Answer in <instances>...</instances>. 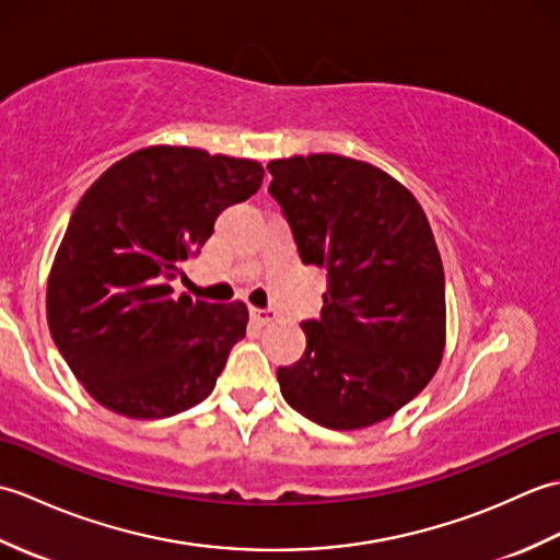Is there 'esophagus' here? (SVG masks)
<instances>
[{"label": "esophagus", "mask_w": 560, "mask_h": 560, "mask_svg": "<svg viewBox=\"0 0 560 560\" xmlns=\"http://www.w3.org/2000/svg\"><path fill=\"white\" fill-rule=\"evenodd\" d=\"M249 317H253L257 325H269L277 319V311H271V307H249Z\"/></svg>", "instance_id": "obj_1"}]
</instances>
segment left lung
<instances>
[{"label": "left lung", "mask_w": 560, "mask_h": 560, "mask_svg": "<svg viewBox=\"0 0 560 560\" xmlns=\"http://www.w3.org/2000/svg\"><path fill=\"white\" fill-rule=\"evenodd\" d=\"M303 265L327 271L301 361L279 368L291 407L331 431L389 419L431 383L445 349V273L407 187L371 163L311 153L267 165Z\"/></svg>", "instance_id": "1"}]
</instances>
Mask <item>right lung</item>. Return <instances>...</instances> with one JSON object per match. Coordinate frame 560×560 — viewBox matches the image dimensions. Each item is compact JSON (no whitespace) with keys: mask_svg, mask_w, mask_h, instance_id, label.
<instances>
[{"mask_svg":"<svg viewBox=\"0 0 560 560\" xmlns=\"http://www.w3.org/2000/svg\"><path fill=\"white\" fill-rule=\"evenodd\" d=\"M261 177L257 161L163 144L113 163L83 192L47 279V325L105 409L165 419L211 395L247 307L175 299L171 281Z\"/></svg>","mask_w":560,"mask_h":560,"instance_id":"add662e5","label":"right lung"}]
</instances>
